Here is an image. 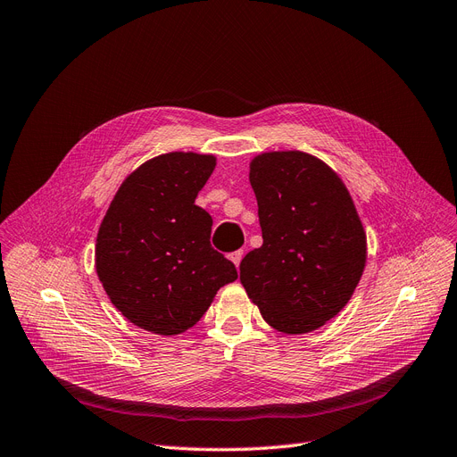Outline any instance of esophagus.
<instances>
[{
  "mask_svg": "<svg viewBox=\"0 0 457 457\" xmlns=\"http://www.w3.org/2000/svg\"><path fill=\"white\" fill-rule=\"evenodd\" d=\"M243 255H245L243 250H237V252H233V253L229 255V260L235 263V267H239V265H241V260H243Z\"/></svg>",
  "mask_w": 457,
  "mask_h": 457,
  "instance_id": "obj_1",
  "label": "esophagus"
}]
</instances>
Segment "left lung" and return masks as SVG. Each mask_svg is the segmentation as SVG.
Listing matches in <instances>:
<instances>
[{
    "mask_svg": "<svg viewBox=\"0 0 457 457\" xmlns=\"http://www.w3.org/2000/svg\"><path fill=\"white\" fill-rule=\"evenodd\" d=\"M250 185L263 245L241 262V284L272 328H320L349 303L366 265L351 195L323 161L301 151L255 156Z\"/></svg>",
    "mask_w": 457,
    "mask_h": 457,
    "instance_id": "1",
    "label": "left lung"
}]
</instances>
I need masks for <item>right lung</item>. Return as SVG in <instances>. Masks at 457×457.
Here are the masks:
<instances>
[{"mask_svg": "<svg viewBox=\"0 0 457 457\" xmlns=\"http://www.w3.org/2000/svg\"><path fill=\"white\" fill-rule=\"evenodd\" d=\"M212 154L166 153L132 171L98 228L95 267L112 304L130 323L175 336L202 320L235 265L211 246V214L195 195Z\"/></svg>", "mask_w": 457, "mask_h": 457, "instance_id": "obj_1", "label": "right lung"}]
</instances>
